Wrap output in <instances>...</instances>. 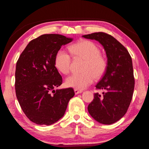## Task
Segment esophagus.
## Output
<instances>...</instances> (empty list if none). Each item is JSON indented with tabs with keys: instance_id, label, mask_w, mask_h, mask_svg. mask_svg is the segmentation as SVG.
I'll return each mask as SVG.
<instances>
[{
	"instance_id": "obj_1",
	"label": "esophagus",
	"mask_w": 149,
	"mask_h": 149,
	"mask_svg": "<svg viewBox=\"0 0 149 149\" xmlns=\"http://www.w3.org/2000/svg\"><path fill=\"white\" fill-rule=\"evenodd\" d=\"M74 92H75V95H77L79 94V93H82V91L81 90H78V89H74Z\"/></svg>"
}]
</instances>
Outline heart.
<instances>
[{
  "mask_svg": "<svg viewBox=\"0 0 149 149\" xmlns=\"http://www.w3.org/2000/svg\"><path fill=\"white\" fill-rule=\"evenodd\" d=\"M71 54L74 58L85 60L81 74H72L67 78L65 84L70 87L82 90L91 84L94 78L101 77L107 68V60L100 54L99 47L88 40H81L69 47ZM55 66L62 74H68L71 65V57L64 50L60 49L54 57Z\"/></svg>",
  "mask_w": 149,
  "mask_h": 149,
  "instance_id": "heart-1",
  "label": "heart"
}]
</instances>
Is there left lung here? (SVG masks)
Returning a JSON list of instances; mask_svg holds the SVG:
<instances>
[{
	"instance_id": "1",
	"label": "left lung",
	"mask_w": 149,
	"mask_h": 149,
	"mask_svg": "<svg viewBox=\"0 0 149 149\" xmlns=\"http://www.w3.org/2000/svg\"><path fill=\"white\" fill-rule=\"evenodd\" d=\"M101 44L107 56V68L96 89L104 91L102 95L95 93L88 106L90 115L103 124H112L127 112L135 87L132 60L125 47L112 35L104 32L83 35Z\"/></svg>"
}]
</instances>
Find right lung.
Here are the masks:
<instances>
[{
	"label": "right lung",
	"mask_w": 149,
	"mask_h": 149,
	"mask_svg": "<svg viewBox=\"0 0 149 149\" xmlns=\"http://www.w3.org/2000/svg\"><path fill=\"white\" fill-rule=\"evenodd\" d=\"M72 41L58 34H45L31 40L20 54L15 72L16 97L28 119L50 125L59 120L75 95L72 88L57 89L62 84L54 57L62 45Z\"/></svg>",
	"instance_id": "add662e5"
}]
</instances>
